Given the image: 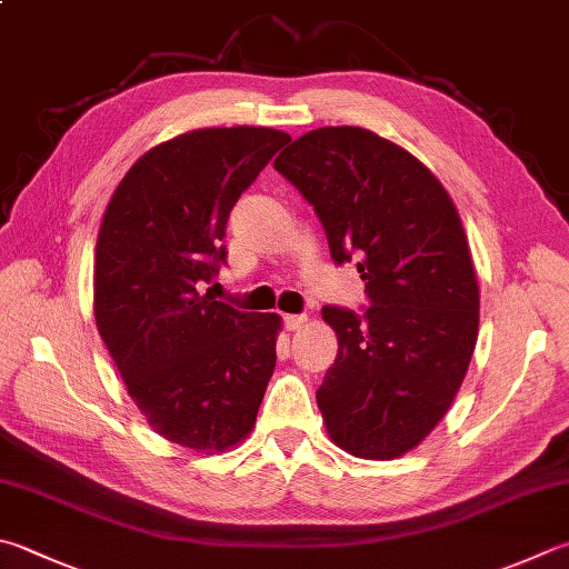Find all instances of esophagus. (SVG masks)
<instances>
[{
    "mask_svg": "<svg viewBox=\"0 0 569 569\" xmlns=\"http://www.w3.org/2000/svg\"><path fill=\"white\" fill-rule=\"evenodd\" d=\"M305 315H282V321H284V327L289 329V331H295V329H299L305 325Z\"/></svg>",
    "mask_w": 569,
    "mask_h": 569,
    "instance_id": "1",
    "label": "esophagus"
}]
</instances>
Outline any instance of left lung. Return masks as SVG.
<instances>
[{
	"label": "left lung",
	"instance_id": "obj_1",
	"mask_svg": "<svg viewBox=\"0 0 569 569\" xmlns=\"http://www.w3.org/2000/svg\"><path fill=\"white\" fill-rule=\"evenodd\" d=\"M274 170L315 208L331 260H357L369 307H325L337 359L317 391L347 453L389 460L446 416L478 339V280L453 200L421 160L357 126L309 131Z\"/></svg>",
	"mask_w": 569,
	"mask_h": 569
}]
</instances>
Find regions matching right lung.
Masks as SVG:
<instances>
[{
    "mask_svg": "<svg viewBox=\"0 0 569 569\" xmlns=\"http://www.w3.org/2000/svg\"><path fill=\"white\" fill-rule=\"evenodd\" d=\"M289 136L202 128L151 148L118 183L96 242L93 312L153 431L224 451L252 431L280 317L202 292L228 262L230 210Z\"/></svg>",
    "mask_w": 569,
    "mask_h": 569,
    "instance_id": "obj_1",
    "label": "right lung"
}]
</instances>
